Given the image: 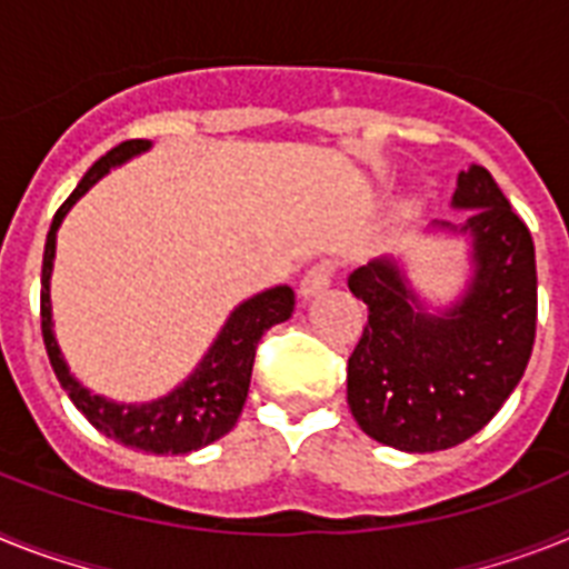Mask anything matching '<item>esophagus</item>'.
Wrapping results in <instances>:
<instances>
[{
  "label": "esophagus",
  "instance_id": "1",
  "mask_svg": "<svg viewBox=\"0 0 569 569\" xmlns=\"http://www.w3.org/2000/svg\"><path fill=\"white\" fill-rule=\"evenodd\" d=\"M335 281V267L331 264H313L311 270H305L302 281H299V293L305 296V299H311V296L322 293V290H328V284Z\"/></svg>",
  "mask_w": 569,
  "mask_h": 569
}]
</instances>
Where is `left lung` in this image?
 <instances>
[{"label":"left lung","instance_id":"8db88e82","mask_svg":"<svg viewBox=\"0 0 569 569\" xmlns=\"http://www.w3.org/2000/svg\"><path fill=\"white\" fill-rule=\"evenodd\" d=\"M457 209H471L473 279L453 308L430 313L392 258L349 276L369 308L349 358V407L366 436L407 453L471 439L523 378L538 322L535 243L482 166L459 171Z\"/></svg>","mask_w":569,"mask_h":569}]
</instances>
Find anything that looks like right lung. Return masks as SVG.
<instances>
[{
    "label": "right lung",
    "instance_id": "obj_1",
    "mask_svg": "<svg viewBox=\"0 0 569 569\" xmlns=\"http://www.w3.org/2000/svg\"><path fill=\"white\" fill-rule=\"evenodd\" d=\"M150 148L148 139H130V142L116 144L98 159L96 166L83 173L78 189L66 197L54 220H51L49 238H46V252H42V290H40V319H42V342L49 351L51 369L58 375L60 387L72 403L87 416V421L104 436L116 439L124 448L144 450V453H191L206 445L218 442L234 427L243 410L247 392H250L252 360H256L258 340L267 328L279 326L290 319L296 305V296L288 284L270 288L264 293H256L252 299L241 302L229 313L227 326L220 328L218 340L211 342L206 358L197 363L194 372L182 380L180 387L168 392L166 398H157L150 403H116L104 396H96L74 378L66 366L60 346L51 331V264H54V241H58V227L63 223L66 211L72 209L74 200L87 194L110 168L121 166L130 157H139Z\"/></svg>",
    "mask_w": 569,
    "mask_h": 569
}]
</instances>
